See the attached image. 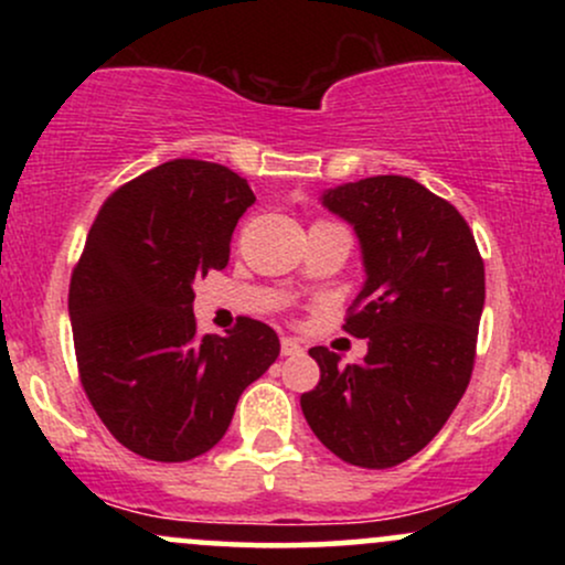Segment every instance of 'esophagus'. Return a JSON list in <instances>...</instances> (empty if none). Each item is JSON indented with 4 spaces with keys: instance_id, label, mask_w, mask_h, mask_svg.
I'll use <instances>...</instances> for the list:
<instances>
[{
    "instance_id": "34e87169",
    "label": "esophagus",
    "mask_w": 565,
    "mask_h": 565,
    "mask_svg": "<svg viewBox=\"0 0 565 565\" xmlns=\"http://www.w3.org/2000/svg\"><path fill=\"white\" fill-rule=\"evenodd\" d=\"M302 353V345L297 340H291V337H281V355H300Z\"/></svg>"
}]
</instances>
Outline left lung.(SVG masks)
I'll use <instances>...</instances> for the list:
<instances>
[{"label": "left lung", "mask_w": 565, "mask_h": 565, "mask_svg": "<svg viewBox=\"0 0 565 565\" xmlns=\"http://www.w3.org/2000/svg\"><path fill=\"white\" fill-rule=\"evenodd\" d=\"M323 206L359 233L366 284L342 323L369 342L340 366L310 348L319 385L300 406L316 438L355 468L385 470L423 451L468 391L486 278L457 206L401 174L323 193Z\"/></svg>", "instance_id": "1"}]
</instances>
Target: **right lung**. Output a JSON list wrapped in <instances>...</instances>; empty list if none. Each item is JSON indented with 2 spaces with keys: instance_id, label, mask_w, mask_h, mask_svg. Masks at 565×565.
Here are the masks:
<instances>
[{
  "instance_id": "add662e5",
  "label": "right lung",
  "mask_w": 565,
  "mask_h": 565,
  "mask_svg": "<svg viewBox=\"0 0 565 565\" xmlns=\"http://www.w3.org/2000/svg\"><path fill=\"white\" fill-rule=\"evenodd\" d=\"M249 183L223 164L172 159L103 201L71 274L68 313L89 404L129 451L188 462L228 430L238 395L278 359L268 323L196 332L193 281L228 265Z\"/></svg>"
}]
</instances>
